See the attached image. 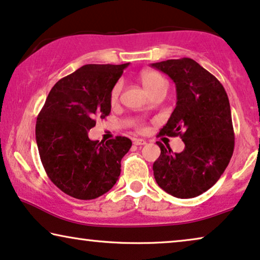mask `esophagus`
<instances>
[{"mask_svg":"<svg viewBox=\"0 0 260 260\" xmlns=\"http://www.w3.org/2000/svg\"><path fill=\"white\" fill-rule=\"evenodd\" d=\"M146 144V141L144 139H134V145H138V146H140V145H145Z\"/></svg>","mask_w":260,"mask_h":260,"instance_id":"1","label":"esophagus"}]
</instances>
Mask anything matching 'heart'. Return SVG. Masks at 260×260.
<instances>
[{
    "mask_svg": "<svg viewBox=\"0 0 260 260\" xmlns=\"http://www.w3.org/2000/svg\"><path fill=\"white\" fill-rule=\"evenodd\" d=\"M140 79L150 94H154L160 89H166V81L161 74L154 70H145L141 72ZM122 91V82H116L110 91V102L115 103Z\"/></svg>",
    "mask_w": 260,
    "mask_h": 260,
    "instance_id": "obj_1",
    "label": "heart"
}]
</instances>
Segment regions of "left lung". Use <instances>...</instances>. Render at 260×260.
I'll return each instance as SVG.
<instances>
[{
	"instance_id": "8db88e82",
	"label": "left lung",
	"mask_w": 260,
	"mask_h": 260,
	"mask_svg": "<svg viewBox=\"0 0 260 260\" xmlns=\"http://www.w3.org/2000/svg\"><path fill=\"white\" fill-rule=\"evenodd\" d=\"M176 84L177 103L159 136L179 137L185 147L174 153L160 147L153 162L158 185L178 199H191L212 188L234 151V129L227 92L215 76L191 58L151 64Z\"/></svg>"
}]
</instances>
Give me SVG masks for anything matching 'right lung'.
<instances>
[{
    "mask_svg": "<svg viewBox=\"0 0 260 260\" xmlns=\"http://www.w3.org/2000/svg\"><path fill=\"white\" fill-rule=\"evenodd\" d=\"M128 63L88 64L55 83L37 117L36 139L51 182L67 195L94 200L119 179L126 137L90 140L96 119L109 115L110 91Z\"/></svg>",
    "mask_w": 260,
    "mask_h": 260,
    "instance_id": "1",
    "label": "right lung"
}]
</instances>
